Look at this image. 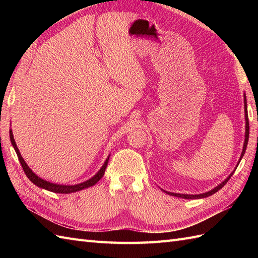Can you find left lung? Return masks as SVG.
I'll use <instances>...</instances> for the list:
<instances>
[{
  "label": "left lung",
  "mask_w": 258,
  "mask_h": 258,
  "mask_svg": "<svg viewBox=\"0 0 258 258\" xmlns=\"http://www.w3.org/2000/svg\"><path fill=\"white\" fill-rule=\"evenodd\" d=\"M244 106H245V120H246V126H245V141H244V145H243V151H242V154H240L239 161H238L237 165H236V167H235V168H237V166H238V164H239L240 160H242L243 156H244V154H245L246 147H247V143H248V136H249V123H248V114H247V103H246V96H245V95H244ZM234 172H235V169H234ZM234 172H233V173H231V175H228V177H227L225 180H223V182H222L220 185L216 186L215 188H213L212 190H208V191H206V193H203V194H197V195H188V194H177V193H171V191H166V193H167V194H169V195L176 196V197H182V199H186V200L204 199V197H208V196H211V195H213L214 193H216V191L220 190V189L223 187V186L225 185V184L228 182V179L232 177V175L234 174Z\"/></svg>",
  "instance_id": "obj_1"
}]
</instances>
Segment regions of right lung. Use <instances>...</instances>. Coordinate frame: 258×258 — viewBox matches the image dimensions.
Segmentation results:
<instances>
[{"mask_svg": "<svg viewBox=\"0 0 258 258\" xmlns=\"http://www.w3.org/2000/svg\"><path fill=\"white\" fill-rule=\"evenodd\" d=\"M10 140H11V143H12L14 150L16 152V154H18V157H19V161L21 163L22 167H23V171L25 173V175L27 176V178H29L31 182L33 184H35L36 186H38V187L41 188H44L46 190H50V191H53V193H59V194H70V193H74V191H79V190H82L84 188H87V187H91V186L95 185L98 180H100L102 177L104 173H105V169H106V166H107V163H108V158H106V161L104 162L103 166L101 167L100 171H98L94 176L91 177L90 179L85 180V182L83 183H80V184H75V185H59V184H54V183H51V182H47V180L43 179L41 177H38L37 175L35 173L32 172V169L27 166V164L25 163V161L23 160V157L21 156V153L18 149V146H16V143L14 141V138H13V133H12V130H10Z\"/></svg>", "mask_w": 258, "mask_h": 258, "instance_id": "add662e5", "label": "right lung"}]
</instances>
